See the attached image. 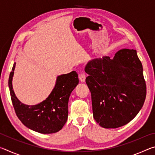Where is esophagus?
Wrapping results in <instances>:
<instances>
[{
    "instance_id": "esophagus-1",
    "label": "esophagus",
    "mask_w": 155,
    "mask_h": 155,
    "mask_svg": "<svg viewBox=\"0 0 155 155\" xmlns=\"http://www.w3.org/2000/svg\"><path fill=\"white\" fill-rule=\"evenodd\" d=\"M78 78H79V80H80L81 82L83 83V82H85V81L86 75H85V74H84V73H82V74H81L79 75V77H78Z\"/></svg>"
}]
</instances>
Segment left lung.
<instances>
[{"mask_svg": "<svg viewBox=\"0 0 155 155\" xmlns=\"http://www.w3.org/2000/svg\"><path fill=\"white\" fill-rule=\"evenodd\" d=\"M85 71L93 116L101 127H122L137 115L145 101L146 85L135 50H120L112 59L104 56L91 60Z\"/></svg>", "mask_w": 155, "mask_h": 155, "instance_id": "8db88e82", "label": "left lung"}]
</instances>
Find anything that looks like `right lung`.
<instances>
[{
	"instance_id": "add662e5",
	"label": "right lung",
	"mask_w": 155,
	"mask_h": 155,
	"mask_svg": "<svg viewBox=\"0 0 155 155\" xmlns=\"http://www.w3.org/2000/svg\"><path fill=\"white\" fill-rule=\"evenodd\" d=\"M15 63L9 78V87L13 106L23 124L36 132L50 134L58 132L68 120L70 94L78 84L77 73L72 71L57 77L55 85L46 100L35 105L21 103L13 90L12 79Z\"/></svg>"
}]
</instances>
